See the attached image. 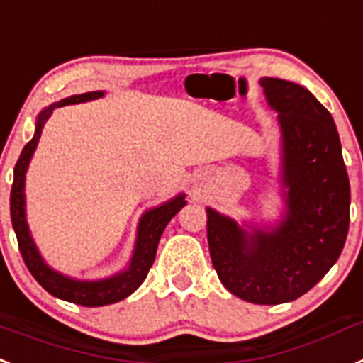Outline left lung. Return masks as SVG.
I'll list each match as a JSON object with an SVG mask.
<instances>
[{
	"label": "left lung",
	"instance_id": "1",
	"mask_svg": "<svg viewBox=\"0 0 363 363\" xmlns=\"http://www.w3.org/2000/svg\"><path fill=\"white\" fill-rule=\"evenodd\" d=\"M281 130L283 215L242 222L206 207L207 242L218 279L255 305L294 301L334 266L349 231L351 187L329 110L296 82L262 77Z\"/></svg>",
	"mask_w": 363,
	"mask_h": 363
}]
</instances>
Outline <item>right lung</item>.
Segmentation results:
<instances>
[{"label": "right lung", "instance_id": "1", "mask_svg": "<svg viewBox=\"0 0 363 363\" xmlns=\"http://www.w3.org/2000/svg\"><path fill=\"white\" fill-rule=\"evenodd\" d=\"M104 97V91H88L80 93V95H71L67 99H62L60 102H55L51 106L43 108L36 117V126H34V135L29 143L23 147L18 160L16 167H14V184H12L11 191V220L14 233L18 238V246H20V253L26 261L27 268L33 274V277L45 288L51 296L64 299V301L77 303L82 306H104L117 303L121 299L128 297L130 294H134L145 279H147L150 266L154 264L156 259L157 244L160 238L165 231L167 224H169L172 216L185 206V194H178V196L170 198L167 202L160 203V206L152 207L148 211H145L139 218L138 224V235H135L134 252L130 257V262L125 270L117 272V274L110 275L104 279H75L69 277L66 274H60L55 268L43 261L42 253H40L38 246L34 242L33 235H30L29 224H27V213H26V174L29 169V163L33 160V154L38 147L40 135H42V128L45 125V121L51 117L52 110L60 106H67V104H79V102L95 101V99Z\"/></svg>", "mask_w": 363, "mask_h": 363}]
</instances>
